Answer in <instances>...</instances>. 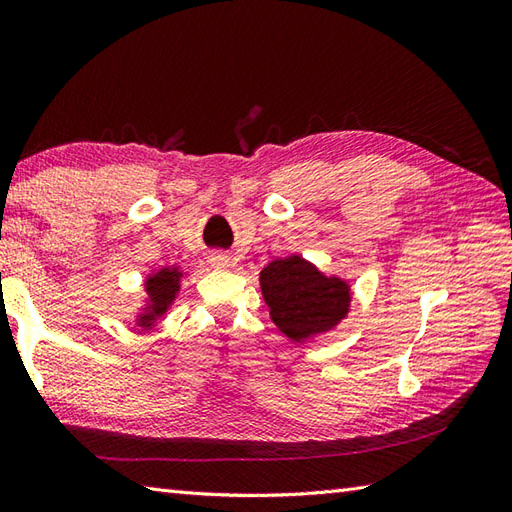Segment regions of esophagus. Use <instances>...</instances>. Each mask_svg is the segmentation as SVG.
<instances>
[{
	"label": "esophagus",
	"mask_w": 512,
	"mask_h": 512,
	"mask_svg": "<svg viewBox=\"0 0 512 512\" xmlns=\"http://www.w3.org/2000/svg\"><path fill=\"white\" fill-rule=\"evenodd\" d=\"M211 266L213 268H228V266H231V257L224 255V253L211 255Z\"/></svg>",
	"instance_id": "34e87169"
}]
</instances>
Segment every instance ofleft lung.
Here are the masks:
<instances>
[{
	"mask_svg": "<svg viewBox=\"0 0 512 512\" xmlns=\"http://www.w3.org/2000/svg\"><path fill=\"white\" fill-rule=\"evenodd\" d=\"M259 281L270 317L292 341L334 328L350 308L345 281L321 275L299 255L270 262Z\"/></svg>",
	"mask_w": 512,
	"mask_h": 512,
	"instance_id": "left-lung-1",
	"label": "left lung"
}]
</instances>
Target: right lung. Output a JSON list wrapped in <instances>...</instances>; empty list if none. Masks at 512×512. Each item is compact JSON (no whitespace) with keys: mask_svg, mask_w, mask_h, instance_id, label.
I'll return each mask as SVG.
<instances>
[{"mask_svg":"<svg viewBox=\"0 0 512 512\" xmlns=\"http://www.w3.org/2000/svg\"><path fill=\"white\" fill-rule=\"evenodd\" d=\"M180 275L178 268H162L160 273L151 275L147 279V295H149V310L140 317V325L143 328H149L154 323L156 317L165 314V310L169 308V303L173 301L178 292V284H180Z\"/></svg>","mask_w":512,"mask_h":512,"instance_id":"add662e5","label":"right lung"}]
</instances>
